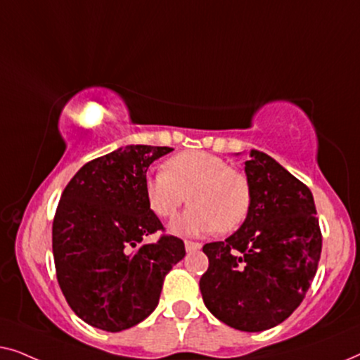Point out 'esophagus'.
Instances as JSON below:
<instances>
[{
  "mask_svg": "<svg viewBox=\"0 0 360 360\" xmlns=\"http://www.w3.org/2000/svg\"><path fill=\"white\" fill-rule=\"evenodd\" d=\"M185 249H186V252H195V250L201 249V244L193 243V240H185Z\"/></svg>",
  "mask_w": 360,
  "mask_h": 360,
  "instance_id": "1",
  "label": "esophagus"
}]
</instances>
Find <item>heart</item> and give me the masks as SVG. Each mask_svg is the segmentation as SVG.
<instances>
[{
  "mask_svg": "<svg viewBox=\"0 0 360 360\" xmlns=\"http://www.w3.org/2000/svg\"><path fill=\"white\" fill-rule=\"evenodd\" d=\"M144 193L159 218H174L188 195L190 208L170 224L175 234L233 233L249 216L252 191L248 176L208 152L191 150L167 160L165 170L147 175Z\"/></svg>",
  "mask_w": 360,
  "mask_h": 360,
  "instance_id": "b5f03b06",
  "label": "heart"
}]
</instances>
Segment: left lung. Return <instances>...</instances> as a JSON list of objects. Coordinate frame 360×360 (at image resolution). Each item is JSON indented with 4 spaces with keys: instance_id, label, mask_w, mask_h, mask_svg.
<instances>
[{
    "instance_id": "left-lung-1",
    "label": "left lung",
    "mask_w": 360,
    "mask_h": 360,
    "mask_svg": "<svg viewBox=\"0 0 360 360\" xmlns=\"http://www.w3.org/2000/svg\"><path fill=\"white\" fill-rule=\"evenodd\" d=\"M244 170L252 191L249 216L226 240L203 245L210 267L200 290L219 321L259 333L285 321L303 302L323 239L307 185L255 149Z\"/></svg>"
}]
</instances>
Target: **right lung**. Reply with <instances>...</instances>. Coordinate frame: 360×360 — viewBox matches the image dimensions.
Returning <instances> with one entry per match:
<instances>
[{
	"label": "right lung",
	"instance_id": "add662e5",
	"mask_svg": "<svg viewBox=\"0 0 360 360\" xmlns=\"http://www.w3.org/2000/svg\"><path fill=\"white\" fill-rule=\"evenodd\" d=\"M174 149L126 146L88 162L58 201L52 252L63 297L103 331L136 326L159 303L165 275L185 257L184 240L146 236L164 229L144 193L147 169Z\"/></svg>",
	"mask_w": 360,
	"mask_h": 360
}]
</instances>
